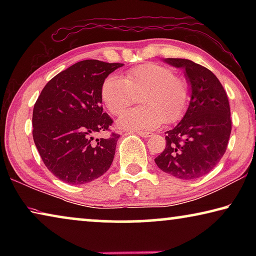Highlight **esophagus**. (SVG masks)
<instances>
[{"label":"esophagus","instance_id":"esophagus-1","mask_svg":"<svg viewBox=\"0 0 256 256\" xmlns=\"http://www.w3.org/2000/svg\"><path fill=\"white\" fill-rule=\"evenodd\" d=\"M136 133H138V136H142V138H150L154 136L152 132H144V131H136Z\"/></svg>","mask_w":256,"mask_h":256}]
</instances>
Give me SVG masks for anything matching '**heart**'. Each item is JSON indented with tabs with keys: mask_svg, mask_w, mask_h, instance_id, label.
Listing matches in <instances>:
<instances>
[{
	"mask_svg": "<svg viewBox=\"0 0 256 256\" xmlns=\"http://www.w3.org/2000/svg\"><path fill=\"white\" fill-rule=\"evenodd\" d=\"M140 105L118 118L120 128L154 130L164 122L178 120L188 107L190 86L175 76L170 68L157 63L142 64L128 70L125 78L110 76L102 86L104 105L112 114L120 115L131 105L134 94H141Z\"/></svg>",
	"mask_w": 256,
	"mask_h": 256,
	"instance_id": "heart-1",
	"label": "heart"
}]
</instances>
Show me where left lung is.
<instances>
[{
	"instance_id": "left-lung-1",
	"label": "left lung",
	"mask_w": 256,
	"mask_h": 256,
	"mask_svg": "<svg viewBox=\"0 0 256 256\" xmlns=\"http://www.w3.org/2000/svg\"><path fill=\"white\" fill-rule=\"evenodd\" d=\"M164 62L184 70L190 102L180 122L166 132V148L154 162L168 175L196 180L214 170L227 149L232 132L228 97L206 68L185 58Z\"/></svg>"
}]
</instances>
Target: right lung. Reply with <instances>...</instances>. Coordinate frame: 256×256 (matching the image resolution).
I'll return each mask as SVG.
<instances>
[{
	"label": "right lung",
	"instance_id": "add662e5",
	"mask_svg": "<svg viewBox=\"0 0 256 256\" xmlns=\"http://www.w3.org/2000/svg\"><path fill=\"white\" fill-rule=\"evenodd\" d=\"M122 63L86 60L47 82L32 112V136L52 174L64 183L86 184L110 170L120 136L96 138L112 120L102 112V86Z\"/></svg>",
	"mask_w": 256,
	"mask_h": 256
}]
</instances>
